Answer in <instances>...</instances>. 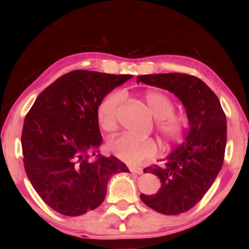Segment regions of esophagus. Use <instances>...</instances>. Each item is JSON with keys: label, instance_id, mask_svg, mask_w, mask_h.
<instances>
[{"label": "esophagus", "instance_id": "1", "mask_svg": "<svg viewBox=\"0 0 249 249\" xmlns=\"http://www.w3.org/2000/svg\"><path fill=\"white\" fill-rule=\"evenodd\" d=\"M129 170H130V172H133V174H136V175L142 174V169L140 167H130Z\"/></svg>", "mask_w": 249, "mask_h": 249}]
</instances>
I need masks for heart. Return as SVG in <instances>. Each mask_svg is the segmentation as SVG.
Returning <instances> with one entry per match:
<instances>
[{
	"label": "heart",
	"instance_id": "1",
	"mask_svg": "<svg viewBox=\"0 0 249 249\" xmlns=\"http://www.w3.org/2000/svg\"><path fill=\"white\" fill-rule=\"evenodd\" d=\"M145 102L149 112L156 119L155 127L160 137L167 142L182 140L190 126L187 114L175 111V104L169 96L157 90L146 91ZM123 100V92H109L100 101L96 107V119L101 128L112 132L117 125V108ZM107 149L112 155L129 165H137L142 160L150 159L157 154L158 147L151 138L137 140L129 135H121L107 142Z\"/></svg>",
	"mask_w": 249,
	"mask_h": 249
}]
</instances>
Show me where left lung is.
Returning a JSON list of instances; mask_svg holds the SVG:
<instances>
[{"instance_id": "left-lung-1", "label": "left lung", "mask_w": 249, "mask_h": 249, "mask_svg": "<svg viewBox=\"0 0 249 249\" xmlns=\"http://www.w3.org/2000/svg\"><path fill=\"white\" fill-rule=\"evenodd\" d=\"M137 82L172 92L181 100L190 120L184 142L168 156L167 161L144 169L160 179V190L153 196L141 195L142 201L159 213H184L202 200L221 170L226 147V115L215 93L195 75L142 74L138 75Z\"/></svg>"}]
</instances>
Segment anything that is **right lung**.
<instances>
[{"label":"right lung","mask_w":249,"mask_h":249,"mask_svg":"<svg viewBox=\"0 0 249 249\" xmlns=\"http://www.w3.org/2000/svg\"><path fill=\"white\" fill-rule=\"evenodd\" d=\"M130 74L74 70L37 96L25 116L22 150L25 171L46 204L67 216L94 210L107 196L109 178L129 172L114 156L98 154L102 142L96 107Z\"/></svg>","instance_id":"obj_1"}]
</instances>
